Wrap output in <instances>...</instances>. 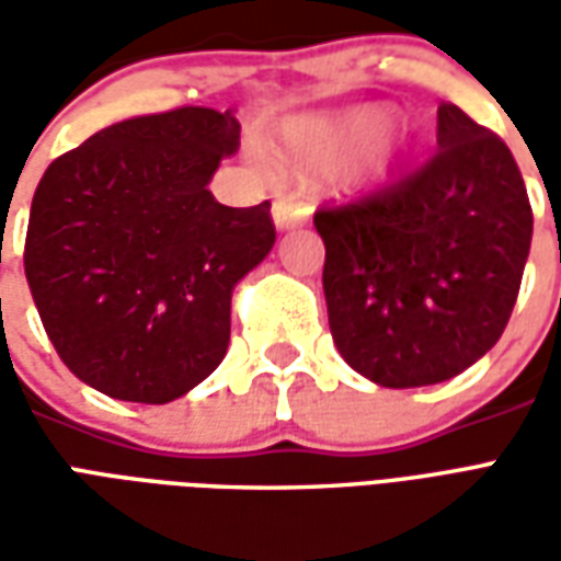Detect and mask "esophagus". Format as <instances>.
I'll return each mask as SVG.
<instances>
[{"label":"esophagus","mask_w":561,"mask_h":561,"mask_svg":"<svg viewBox=\"0 0 561 561\" xmlns=\"http://www.w3.org/2000/svg\"><path fill=\"white\" fill-rule=\"evenodd\" d=\"M312 216V207L300 201L297 195H279L273 201V221L279 231H288V228H300Z\"/></svg>","instance_id":"obj_1"}]
</instances>
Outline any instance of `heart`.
<instances>
[{"instance_id": "heart-1", "label": "heart", "mask_w": 561, "mask_h": 561, "mask_svg": "<svg viewBox=\"0 0 561 561\" xmlns=\"http://www.w3.org/2000/svg\"><path fill=\"white\" fill-rule=\"evenodd\" d=\"M388 131L390 116L385 111H352L291 123L282 135V144L285 156L306 168H330L360 156L354 173L378 176L390 164V147L385 144Z\"/></svg>"}]
</instances>
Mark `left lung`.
<instances>
[{
	"mask_svg": "<svg viewBox=\"0 0 561 561\" xmlns=\"http://www.w3.org/2000/svg\"><path fill=\"white\" fill-rule=\"evenodd\" d=\"M433 159L378 192L316 209L330 333L381 388L459 376L517 304L531 204L507 144L438 104Z\"/></svg>",
	"mask_w": 561,
	"mask_h": 561,
	"instance_id": "8db88e82",
	"label": "left lung"
}]
</instances>
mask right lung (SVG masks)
Listing matches in <instances>:
<instances>
[{
	"instance_id": "1",
	"label": "right lung",
	"mask_w": 561,
	"mask_h": 561,
	"mask_svg": "<svg viewBox=\"0 0 561 561\" xmlns=\"http://www.w3.org/2000/svg\"><path fill=\"white\" fill-rule=\"evenodd\" d=\"M240 147L231 111L173 107L95 131L35 188L23 267L62 364L114 400L161 405L231 340V291L276 243L270 204L207 183Z\"/></svg>"
}]
</instances>
